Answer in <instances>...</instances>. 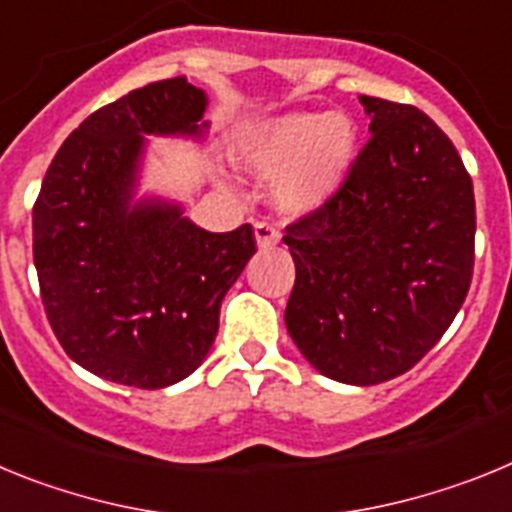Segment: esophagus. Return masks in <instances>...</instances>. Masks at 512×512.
I'll list each match as a JSON object with an SVG mask.
<instances>
[{
    "label": "esophagus",
    "mask_w": 512,
    "mask_h": 512,
    "mask_svg": "<svg viewBox=\"0 0 512 512\" xmlns=\"http://www.w3.org/2000/svg\"><path fill=\"white\" fill-rule=\"evenodd\" d=\"M253 235H256V246L259 248H271L279 243V230L269 223H256Z\"/></svg>",
    "instance_id": "obj_1"
}]
</instances>
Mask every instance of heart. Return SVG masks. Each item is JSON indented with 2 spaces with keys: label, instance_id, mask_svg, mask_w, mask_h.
Listing matches in <instances>:
<instances>
[{
  "label": "heart",
  "instance_id": "obj_1",
  "mask_svg": "<svg viewBox=\"0 0 512 512\" xmlns=\"http://www.w3.org/2000/svg\"><path fill=\"white\" fill-rule=\"evenodd\" d=\"M356 140L354 120L341 112H284L243 130L233 156L248 174L274 179L277 210L302 217L341 192L354 169Z\"/></svg>",
  "mask_w": 512,
  "mask_h": 512
}]
</instances>
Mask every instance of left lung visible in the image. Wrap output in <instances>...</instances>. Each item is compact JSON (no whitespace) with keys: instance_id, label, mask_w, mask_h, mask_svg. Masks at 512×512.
I'll use <instances>...</instances> for the list:
<instances>
[{"instance_id":"1","label":"left lung","mask_w":512,"mask_h":512,"mask_svg":"<svg viewBox=\"0 0 512 512\" xmlns=\"http://www.w3.org/2000/svg\"><path fill=\"white\" fill-rule=\"evenodd\" d=\"M359 102L372 138L341 192L284 235L297 269L284 323L320 374L369 387L413 369L454 323L477 217L472 179L431 117Z\"/></svg>"}]
</instances>
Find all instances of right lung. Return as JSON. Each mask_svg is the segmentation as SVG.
Instances as JSON below:
<instances>
[{"label": "right lung", "mask_w": 512, "mask_h": 512, "mask_svg": "<svg viewBox=\"0 0 512 512\" xmlns=\"http://www.w3.org/2000/svg\"><path fill=\"white\" fill-rule=\"evenodd\" d=\"M187 76L107 104L63 140L33 207L40 297L63 351L107 382L161 390L210 354L220 305L256 253L251 225L210 233L138 197L148 135L205 138Z\"/></svg>", "instance_id": "1"}]
</instances>
